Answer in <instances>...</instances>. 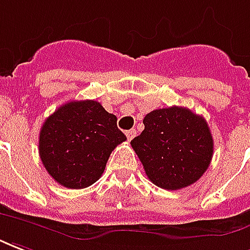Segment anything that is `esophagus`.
Instances as JSON below:
<instances>
[{
  "label": "esophagus",
  "instance_id": "esophagus-1",
  "mask_svg": "<svg viewBox=\"0 0 250 250\" xmlns=\"http://www.w3.org/2000/svg\"><path fill=\"white\" fill-rule=\"evenodd\" d=\"M136 133H137V132H136V129H130V130H128V132H126V137H128L129 141L133 139L134 136H136Z\"/></svg>",
  "mask_w": 250,
  "mask_h": 250
}]
</instances>
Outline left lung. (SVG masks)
<instances>
[{
    "instance_id": "left-lung-1",
    "label": "left lung",
    "mask_w": 250,
    "mask_h": 250,
    "mask_svg": "<svg viewBox=\"0 0 250 250\" xmlns=\"http://www.w3.org/2000/svg\"><path fill=\"white\" fill-rule=\"evenodd\" d=\"M144 130L130 141L153 185L180 190L210 166L214 141L206 120L187 107L157 109L144 117Z\"/></svg>"
}]
</instances>
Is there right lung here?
<instances>
[{"label": "right lung", "instance_id": "obj_1", "mask_svg": "<svg viewBox=\"0 0 250 250\" xmlns=\"http://www.w3.org/2000/svg\"><path fill=\"white\" fill-rule=\"evenodd\" d=\"M126 140L117 117L93 100L71 101L44 121L39 153L47 172L67 188L95 183L105 171L111 150Z\"/></svg>", "mask_w": 250, "mask_h": 250}]
</instances>
